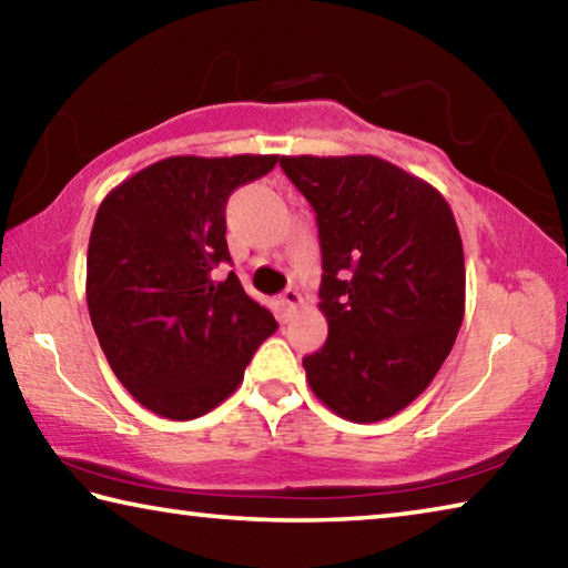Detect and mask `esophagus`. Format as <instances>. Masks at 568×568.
Wrapping results in <instances>:
<instances>
[{"instance_id":"34e87169","label":"esophagus","mask_w":568,"mask_h":568,"mask_svg":"<svg viewBox=\"0 0 568 568\" xmlns=\"http://www.w3.org/2000/svg\"><path fill=\"white\" fill-rule=\"evenodd\" d=\"M303 303V297H301V293H297L295 291V287H287V291L281 295V305L285 307V311L287 313H291V311H295V307L297 305H301Z\"/></svg>"}]
</instances>
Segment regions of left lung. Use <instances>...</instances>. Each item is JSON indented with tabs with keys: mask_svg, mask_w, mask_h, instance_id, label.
I'll return each instance as SVG.
<instances>
[{
	"mask_svg": "<svg viewBox=\"0 0 568 568\" xmlns=\"http://www.w3.org/2000/svg\"><path fill=\"white\" fill-rule=\"evenodd\" d=\"M315 210L328 341L303 358L341 418L396 416L434 381L464 321L456 217L428 182L373 155L281 158Z\"/></svg>",
	"mask_w": 568,
	"mask_h": 568,
	"instance_id": "obj_1",
	"label": "left lung"
}]
</instances>
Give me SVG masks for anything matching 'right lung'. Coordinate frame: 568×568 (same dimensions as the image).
I'll return each mask as SVG.
<instances>
[{"label":"right lung","mask_w":568,"mask_h":568,"mask_svg":"<svg viewBox=\"0 0 568 568\" xmlns=\"http://www.w3.org/2000/svg\"><path fill=\"white\" fill-rule=\"evenodd\" d=\"M277 155L160 160L102 200L88 250V307L110 368L158 416L190 420L233 393L277 331L230 261L225 205Z\"/></svg>","instance_id":"right-lung-1"}]
</instances>
